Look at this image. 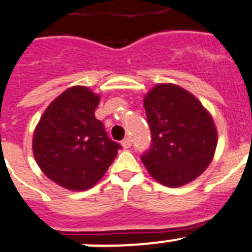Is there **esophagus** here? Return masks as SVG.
<instances>
[{"instance_id": "obj_1", "label": "esophagus", "mask_w": 252, "mask_h": 252, "mask_svg": "<svg viewBox=\"0 0 252 252\" xmlns=\"http://www.w3.org/2000/svg\"><path fill=\"white\" fill-rule=\"evenodd\" d=\"M122 146H123V148L130 147V146H132V141H130V138H129V137L124 138L123 141H122Z\"/></svg>"}]
</instances>
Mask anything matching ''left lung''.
Listing matches in <instances>:
<instances>
[{
	"label": "left lung",
	"mask_w": 252,
	"mask_h": 252,
	"mask_svg": "<svg viewBox=\"0 0 252 252\" xmlns=\"http://www.w3.org/2000/svg\"><path fill=\"white\" fill-rule=\"evenodd\" d=\"M152 146L141 157L153 179L168 188L195 180L209 166L218 134L209 111L191 93L158 84L144 95Z\"/></svg>",
	"instance_id": "left-lung-1"
}]
</instances>
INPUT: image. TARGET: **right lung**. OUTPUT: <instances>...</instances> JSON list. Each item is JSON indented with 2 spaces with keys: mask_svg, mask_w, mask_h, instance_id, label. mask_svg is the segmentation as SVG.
Returning a JSON list of instances; mask_svg holds the SVG:
<instances>
[{
  "mask_svg": "<svg viewBox=\"0 0 252 252\" xmlns=\"http://www.w3.org/2000/svg\"><path fill=\"white\" fill-rule=\"evenodd\" d=\"M100 96L72 86L48 105L32 135V153L48 179L64 189L82 191L102 178L120 144L108 138L96 119Z\"/></svg>",
  "mask_w": 252,
  "mask_h": 252,
  "instance_id": "add662e5",
  "label": "right lung"
}]
</instances>
